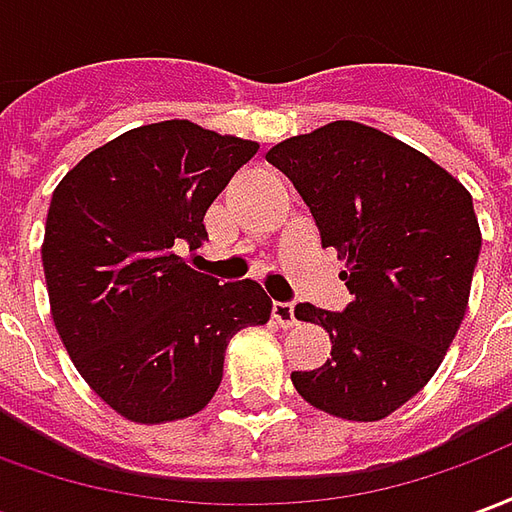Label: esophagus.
Here are the masks:
<instances>
[{
	"label": "esophagus",
	"instance_id": "34e87169",
	"mask_svg": "<svg viewBox=\"0 0 512 512\" xmlns=\"http://www.w3.org/2000/svg\"><path fill=\"white\" fill-rule=\"evenodd\" d=\"M271 315H274V321H277L282 329L296 326V304H293V301H274Z\"/></svg>",
	"mask_w": 512,
	"mask_h": 512
}]
</instances>
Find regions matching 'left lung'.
<instances>
[{
  "label": "left lung",
  "instance_id": "left-lung-1",
  "mask_svg": "<svg viewBox=\"0 0 512 512\" xmlns=\"http://www.w3.org/2000/svg\"><path fill=\"white\" fill-rule=\"evenodd\" d=\"M310 205L321 244L345 257L343 312L296 304L323 326L332 359L293 386L326 414L376 422L439 370L480 257L472 194L395 136L354 120L290 136L266 153Z\"/></svg>",
  "mask_w": 512,
  "mask_h": 512
}]
</instances>
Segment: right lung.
<instances>
[{
  "instance_id": "1",
  "label": "right lung",
  "mask_w": 512,
  "mask_h": 512,
  "mask_svg": "<svg viewBox=\"0 0 512 512\" xmlns=\"http://www.w3.org/2000/svg\"><path fill=\"white\" fill-rule=\"evenodd\" d=\"M257 142L189 120L134 128L84 156L51 194L43 271L54 326L95 395L131 422L208 406L227 343L271 315L255 279L186 266L205 211Z\"/></svg>"
}]
</instances>
